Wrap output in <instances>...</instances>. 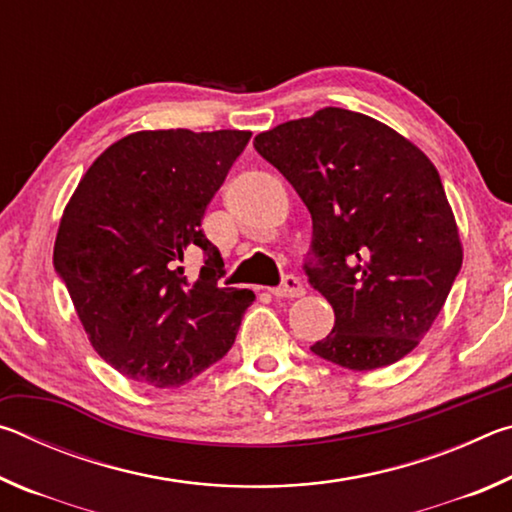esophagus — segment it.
I'll return each instance as SVG.
<instances>
[{
    "label": "esophagus",
    "mask_w": 512,
    "mask_h": 512,
    "mask_svg": "<svg viewBox=\"0 0 512 512\" xmlns=\"http://www.w3.org/2000/svg\"><path fill=\"white\" fill-rule=\"evenodd\" d=\"M271 293L275 298H300V296H305V287H302V282L298 280V277L287 275L282 280L280 287L271 289Z\"/></svg>",
    "instance_id": "obj_1"
}]
</instances>
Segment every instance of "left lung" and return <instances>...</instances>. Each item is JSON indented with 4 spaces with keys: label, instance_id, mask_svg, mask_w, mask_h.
<instances>
[{
    "label": "left lung",
    "instance_id": "obj_1",
    "mask_svg": "<svg viewBox=\"0 0 512 512\" xmlns=\"http://www.w3.org/2000/svg\"><path fill=\"white\" fill-rule=\"evenodd\" d=\"M255 149L293 185L314 223L305 271L336 320L311 352L348 370L406 357L463 264L431 160L393 128L343 108L259 133Z\"/></svg>",
    "mask_w": 512,
    "mask_h": 512
}]
</instances>
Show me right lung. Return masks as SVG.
<instances>
[{"mask_svg":"<svg viewBox=\"0 0 512 512\" xmlns=\"http://www.w3.org/2000/svg\"><path fill=\"white\" fill-rule=\"evenodd\" d=\"M248 131H140L108 146L63 212L54 268L85 334L121 375L180 386L235 343L248 289L219 287L223 259L201 221ZM204 255L194 281L184 259Z\"/></svg>","mask_w":512,"mask_h":512,"instance_id":"1","label":"right lung"}]
</instances>
